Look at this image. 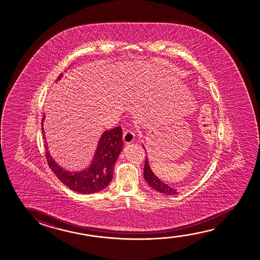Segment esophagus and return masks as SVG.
<instances>
[{
    "mask_svg": "<svg viewBox=\"0 0 260 260\" xmlns=\"http://www.w3.org/2000/svg\"><path fill=\"white\" fill-rule=\"evenodd\" d=\"M134 138H135V134H134V132H131V131H126V132L123 133V135H122L123 141H124V143H126V144H129V143L133 142Z\"/></svg>",
    "mask_w": 260,
    "mask_h": 260,
    "instance_id": "34e87169",
    "label": "esophagus"
}]
</instances>
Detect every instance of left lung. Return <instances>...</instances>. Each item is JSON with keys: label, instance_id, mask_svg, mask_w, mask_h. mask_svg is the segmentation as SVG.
Returning <instances> with one entry per match:
<instances>
[{"label": "left lung", "instance_id": "1", "mask_svg": "<svg viewBox=\"0 0 260 260\" xmlns=\"http://www.w3.org/2000/svg\"><path fill=\"white\" fill-rule=\"evenodd\" d=\"M144 178L147 182V184L154 189L157 192H161L164 194H169V196H172V194H177L178 192H176V190L171 188L170 186H168L165 183L160 181L159 178H157L155 175L153 174L151 169H150L149 164H148V160L146 158L145 160V167H144Z\"/></svg>", "mask_w": 260, "mask_h": 260}]
</instances>
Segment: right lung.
Instances as JSON below:
<instances>
[{
  "label": "right lung",
  "mask_w": 260,
  "mask_h": 260,
  "mask_svg": "<svg viewBox=\"0 0 260 260\" xmlns=\"http://www.w3.org/2000/svg\"><path fill=\"white\" fill-rule=\"evenodd\" d=\"M61 76L62 74L58 79H60ZM43 119L44 118H43L42 125ZM42 131L43 133V128ZM122 145L120 126L104 132L90 167L85 171L75 173L64 171L59 167L50 156L46 146L45 157L50 169L68 188L80 193H93L103 190L110 183L114 174V164L121 153Z\"/></svg>",
  "instance_id": "right-lung-1"
}]
</instances>
